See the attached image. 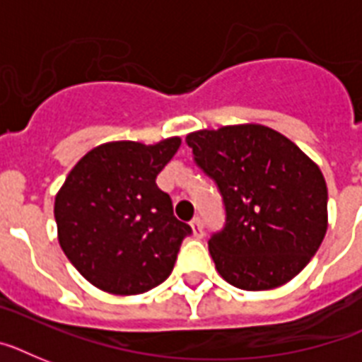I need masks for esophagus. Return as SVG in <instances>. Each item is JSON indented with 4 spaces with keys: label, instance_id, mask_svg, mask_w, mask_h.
<instances>
[{
    "label": "esophagus",
    "instance_id": "34e87169",
    "mask_svg": "<svg viewBox=\"0 0 362 362\" xmlns=\"http://www.w3.org/2000/svg\"><path fill=\"white\" fill-rule=\"evenodd\" d=\"M191 228H193V234H195V238L204 236V227H202V221L199 219V217H195V219L191 221Z\"/></svg>",
    "mask_w": 362,
    "mask_h": 362
}]
</instances>
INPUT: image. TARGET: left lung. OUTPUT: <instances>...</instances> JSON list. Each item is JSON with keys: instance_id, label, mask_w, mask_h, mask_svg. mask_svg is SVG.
<instances>
[{"instance_id": "1", "label": "left lung", "mask_w": 362, "mask_h": 362, "mask_svg": "<svg viewBox=\"0 0 362 362\" xmlns=\"http://www.w3.org/2000/svg\"><path fill=\"white\" fill-rule=\"evenodd\" d=\"M197 165L214 178L227 211L208 240L228 284L249 292L292 281L327 232V186L296 143L262 124L221 126L186 137Z\"/></svg>"}]
</instances>
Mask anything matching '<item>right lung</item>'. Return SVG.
Listing matches in <instances>:
<instances>
[{"label": "right lung", "instance_id": "obj_1", "mask_svg": "<svg viewBox=\"0 0 362 362\" xmlns=\"http://www.w3.org/2000/svg\"><path fill=\"white\" fill-rule=\"evenodd\" d=\"M180 137L154 145L111 141L69 173L55 195L59 245L90 284L135 296L169 275L191 227L173 214L156 176L180 148Z\"/></svg>", "mask_w": 362, "mask_h": 362}]
</instances>
